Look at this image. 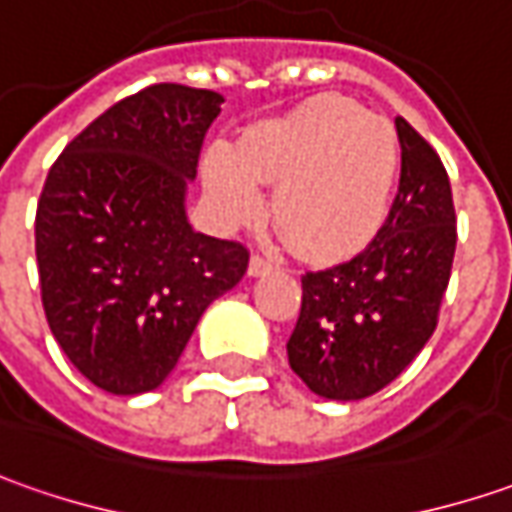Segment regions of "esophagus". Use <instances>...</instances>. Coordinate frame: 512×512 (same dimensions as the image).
<instances>
[{
	"mask_svg": "<svg viewBox=\"0 0 512 512\" xmlns=\"http://www.w3.org/2000/svg\"><path fill=\"white\" fill-rule=\"evenodd\" d=\"M277 269V263H274L272 257L266 255H255L252 260H249V274L252 277H260V274H269Z\"/></svg>",
	"mask_w": 512,
	"mask_h": 512,
	"instance_id": "1",
	"label": "esophagus"
}]
</instances>
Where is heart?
I'll return each mask as SVG.
<instances>
[{
    "label": "heart",
    "instance_id": "obj_1",
    "mask_svg": "<svg viewBox=\"0 0 512 512\" xmlns=\"http://www.w3.org/2000/svg\"><path fill=\"white\" fill-rule=\"evenodd\" d=\"M397 178L391 127L343 96H317L286 118L252 127L240 152L215 147L203 181L223 221H252L260 181L277 184L274 221L297 252L337 260L362 249L385 221Z\"/></svg>",
    "mask_w": 512,
    "mask_h": 512
}]
</instances>
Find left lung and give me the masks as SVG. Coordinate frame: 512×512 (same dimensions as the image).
<instances>
[{
    "mask_svg": "<svg viewBox=\"0 0 512 512\" xmlns=\"http://www.w3.org/2000/svg\"><path fill=\"white\" fill-rule=\"evenodd\" d=\"M397 198L360 255L303 274V306L286 351L317 397L382 391L431 340L456 252V212L442 158L397 118Z\"/></svg>",
    "mask_w": 512,
    "mask_h": 512,
    "instance_id": "8db88e82",
    "label": "left lung"
}]
</instances>
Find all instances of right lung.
I'll list each match as a JSON object with an SVG mask.
<instances>
[{
    "mask_svg": "<svg viewBox=\"0 0 512 512\" xmlns=\"http://www.w3.org/2000/svg\"><path fill=\"white\" fill-rule=\"evenodd\" d=\"M223 96L152 84L81 130L47 172L36 263L67 360L118 397L155 391L201 314L238 286L249 249L186 221L203 138Z\"/></svg>",
    "mask_w": 512,
    "mask_h": 512,
    "instance_id": "1",
    "label": "right lung"
}]
</instances>
